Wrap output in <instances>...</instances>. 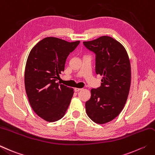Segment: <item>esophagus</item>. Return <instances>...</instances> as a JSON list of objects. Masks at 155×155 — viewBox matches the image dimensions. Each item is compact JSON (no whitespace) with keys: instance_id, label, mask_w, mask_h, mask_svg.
<instances>
[{"instance_id":"34e87169","label":"esophagus","mask_w":155,"mask_h":155,"mask_svg":"<svg viewBox=\"0 0 155 155\" xmlns=\"http://www.w3.org/2000/svg\"><path fill=\"white\" fill-rule=\"evenodd\" d=\"M83 89H81V88H74V91L75 92H78L79 91L82 90Z\"/></svg>"}]
</instances>
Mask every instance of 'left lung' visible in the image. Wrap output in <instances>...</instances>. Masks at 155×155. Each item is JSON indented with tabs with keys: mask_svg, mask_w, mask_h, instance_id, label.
<instances>
[{
	"mask_svg": "<svg viewBox=\"0 0 155 155\" xmlns=\"http://www.w3.org/2000/svg\"><path fill=\"white\" fill-rule=\"evenodd\" d=\"M83 44L95 52V72L103 76L101 87L91 90L86 112L94 122L104 124L116 118L126 104L131 84L130 59L122 44L110 36Z\"/></svg>",
	"mask_w": 155,
	"mask_h": 155,
	"instance_id": "obj_1",
	"label": "left lung"
}]
</instances>
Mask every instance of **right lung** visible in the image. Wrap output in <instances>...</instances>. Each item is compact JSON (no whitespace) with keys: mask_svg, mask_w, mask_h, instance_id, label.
Masks as SVG:
<instances>
[{"mask_svg":"<svg viewBox=\"0 0 155 155\" xmlns=\"http://www.w3.org/2000/svg\"><path fill=\"white\" fill-rule=\"evenodd\" d=\"M79 43L48 37L30 51L25 70V91L33 110L47 122L61 119L71 103L73 89L56 81L64 71L68 56Z\"/></svg>","mask_w":155,"mask_h":155,"instance_id":"add662e5","label":"right lung"}]
</instances>
